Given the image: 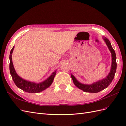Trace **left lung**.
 Instances as JSON below:
<instances>
[{
  "instance_id": "8db88e82",
  "label": "left lung",
  "mask_w": 126,
  "mask_h": 126,
  "mask_svg": "<svg viewBox=\"0 0 126 126\" xmlns=\"http://www.w3.org/2000/svg\"><path fill=\"white\" fill-rule=\"evenodd\" d=\"M103 39H104L105 42L106 43L107 46H108L109 50L111 52V66L110 72L108 75V76H107L105 78H104L103 79L99 80L97 82H95L92 83V84L86 85L82 84V83L79 82L75 77V76L71 74V77L72 80H73L75 85L77 87H78L79 89H81L86 93H97L102 90L105 89L106 88H107L108 86L112 82L116 73L117 69V63L116 55L115 51L112 48L110 41L105 37H103Z\"/></svg>"
}]
</instances>
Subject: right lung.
Returning a JSON list of instances; mask_svg holds the SVG:
<instances>
[{"mask_svg":"<svg viewBox=\"0 0 126 126\" xmlns=\"http://www.w3.org/2000/svg\"><path fill=\"white\" fill-rule=\"evenodd\" d=\"M14 49V46L13 47L10 52L9 59V70L10 75L12 77L13 81L19 88L21 89L23 91L29 93H38L43 91L47 89L52 84L55 77L56 70L54 71L52 75L49 76L46 80L40 83H35L33 82H30L29 81L26 80L19 76L16 73V71L13 65L12 61V54Z\"/></svg>","mask_w":126,"mask_h":126,"instance_id":"right-lung-1","label":"right lung"}]
</instances>
